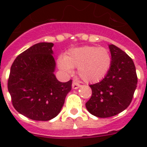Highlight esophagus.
Returning <instances> with one entry per match:
<instances>
[{"label":"esophagus","instance_id":"obj_1","mask_svg":"<svg viewBox=\"0 0 147 147\" xmlns=\"http://www.w3.org/2000/svg\"><path fill=\"white\" fill-rule=\"evenodd\" d=\"M80 86H81V85H80V84L76 83V82H73V84H72V88H73V89H74V90L78 89L79 88H80Z\"/></svg>","mask_w":147,"mask_h":147}]
</instances>
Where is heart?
<instances>
[{
    "label": "heart",
    "instance_id": "1",
    "mask_svg": "<svg viewBox=\"0 0 147 147\" xmlns=\"http://www.w3.org/2000/svg\"><path fill=\"white\" fill-rule=\"evenodd\" d=\"M112 63L109 50L104 47L85 45L72 48L65 56L57 59V65L66 76L74 73L78 67V74L86 82H98L106 76Z\"/></svg>",
    "mask_w": 147,
    "mask_h": 147
}]
</instances>
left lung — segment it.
Returning <instances> with one entry per match:
<instances>
[{
  "mask_svg": "<svg viewBox=\"0 0 147 147\" xmlns=\"http://www.w3.org/2000/svg\"><path fill=\"white\" fill-rule=\"evenodd\" d=\"M112 63L101 82L90 85L92 96L85 104L90 113L98 118L111 117L130 105L138 78L132 59L114 45H108Z\"/></svg>",
  "mask_w": 147,
  "mask_h": 147,
  "instance_id": "obj_1",
  "label": "left lung"
}]
</instances>
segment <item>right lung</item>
<instances>
[{
	"label": "right lung",
	"instance_id": "add662e5",
	"mask_svg": "<svg viewBox=\"0 0 147 147\" xmlns=\"http://www.w3.org/2000/svg\"><path fill=\"white\" fill-rule=\"evenodd\" d=\"M52 42L32 45L15 59L8 90L15 110L35 121H49L60 113L72 80L61 82L54 71Z\"/></svg>",
	"mask_w": 147,
	"mask_h": 147
}]
</instances>
